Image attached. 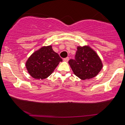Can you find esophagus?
<instances>
[{
    "mask_svg": "<svg viewBox=\"0 0 125 125\" xmlns=\"http://www.w3.org/2000/svg\"><path fill=\"white\" fill-rule=\"evenodd\" d=\"M68 60H69V57H66V58L63 59V61H65V62H68Z\"/></svg>",
    "mask_w": 125,
    "mask_h": 125,
    "instance_id": "obj_1",
    "label": "esophagus"
}]
</instances>
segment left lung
I'll use <instances>...</instances> for the list:
<instances>
[{
    "label": "left lung",
    "instance_id": "left-lung-1",
    "mask_svg": "<svg viewBox=\"0 0 125 125\" xmlns=\"http://www.w3.org/2000/svg\"><path fill=\"white\" fill-rule=\"evenodd\" d=\"M68 63L74 74L82 80L95 77L103 67L98 55L86 46L78 47L75 59H71Z\"/></svg>",
    "mask_w": 125,
    "mask_h": 125
}]
</instances>
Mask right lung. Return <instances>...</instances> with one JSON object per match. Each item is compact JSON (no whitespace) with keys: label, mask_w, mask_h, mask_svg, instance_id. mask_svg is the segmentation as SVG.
<instances>
[{"label":"right lung","mask_w":125,"mask_h":125,"mask_svg":"<svg viewBox=\"0 0 125 125\" xmlns=\"http://www.w3.org/2000/svg\"><path fill=\"white\" fill-rule=\"evenodd\" d=\"M62 61L51 46H44L31 55L26 61V67L31 77L43 79L49 77Z\"/></svg>","instance_id":"right-lung-1"}]
</instances>
